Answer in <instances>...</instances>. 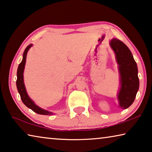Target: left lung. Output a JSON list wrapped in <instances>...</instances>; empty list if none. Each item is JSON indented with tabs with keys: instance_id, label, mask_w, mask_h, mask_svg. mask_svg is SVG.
<instances>
[{
	"instance_id": "obj_1",
	"label": "left lung",
	"mask_w": 152,
	"mask_h": 152,
	"mask_svg": "<svg viewBox=\"0 0 152 152\" xmlns=\"http://www.w3.org/2000/svg\"><path fill=\"white\" fill-rule=\"evenodd\" d=\"M110 46L114 50L119 65L121 87L118 98L120 106L126 109L134 102L139 90L138 69L131 50L124 43L117 38H113Z\"/></svg>"
}]
</instances>
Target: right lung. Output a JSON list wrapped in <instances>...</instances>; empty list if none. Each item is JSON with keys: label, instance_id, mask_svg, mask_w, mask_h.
<instances>
[{"label": "right lung", "instance_id": "obj_1", "mask_svg": "<svg viewBox=\"0 0 152 152\" xmlns=\"http://www.w3.org/2000/svg\"><path fill=\"white\" fill-rule=\"evenodd\" d=\"M32 47V45H28L27 47L26 48L25 50L23 52V59L21 61L18 66V72H17V80H16V85L17 88H18V91L20 95V97L21 99L22 102L25 104L28 108L32 110L34 112L37 113L38 114L42 115H50L52 114L51 112H49V111L42 110V108L37 106V105L34 104V103L32 102V99L28 97L27 92H26L25 85H24L23 83V70L24 67H25L26 64V55H27V53L30 48Z\"/></svg>", "mask_w": 152, "mask_h": 152}]
</instances>
